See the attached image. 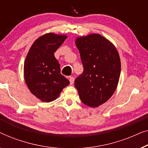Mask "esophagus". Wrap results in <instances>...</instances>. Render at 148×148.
Returning a JSON list of instances; mask_svg holds the SVG:
<instances>
[{"label": "esophagus", "mask_w": 148, "mask_h": 148, "mask_svg": "<svg viewBox=\"0 0 148 148\" xmlns=\"http://www.w3.org/2000/svg\"><path fill=\"white\" fill-rule=\"evenodd\" d=\"M69 80H70V84L72 85L74 82V77H72V76H70L69 78Z\"/></svg>", "instance_id": "esophagus-1"}]
</instances>
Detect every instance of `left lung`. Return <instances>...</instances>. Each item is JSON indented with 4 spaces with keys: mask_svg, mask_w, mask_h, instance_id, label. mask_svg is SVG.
I'll return each instance as SVG.
<instances>
[{
    "mask_svg": "<svg viewBox=\"0 0 148 148\" xmlns=\"http://www.w3.org/2000/svg\"><path fill=\"white\" fill-rule=\"evenodd\" d=\"M76 45L84 71L75 80V87L84 105L99 107L112 97L117 87L119 55L115 45L99 34L78 37Z\"/></svg>",
    "mask_w": 148,
    "mask_h": 148,
    "instance_id": "1",
    "label": "left lung"
}]
</instances>
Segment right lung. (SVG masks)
<instances>
[{"instance_id": "right-lung-1", "label": "right lung", "mask_w": 148, "mask_h": 148, "mask_svg": "<svg viewBox=\"0 0 148 148\" xmlns=\"http://www.w3.org/2000/svg\"><path fill=\"white\" fill-rule=\"evenodd\" d=\"M67 38L65 35L49 33L34 41L24 63V77L30 92L41 101H53L69 80L60 73L54 52Z\"/></svg>"}]
</instances>
